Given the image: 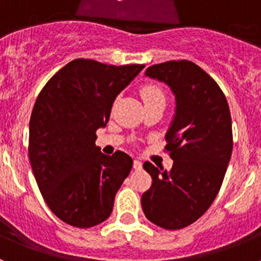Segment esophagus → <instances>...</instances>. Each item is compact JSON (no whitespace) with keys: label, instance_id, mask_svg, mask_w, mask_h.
<instances>
[{"label":"esophagus","instance_id":"34e87169","mask_svg":"<svg viewBox=\"0 0 261 261\" xmlns=\"http://www.w3.org/2000/svg\"><path fill=\"white\" fill-rule=\"evenodd\" d=\"M133 168H135V170H141L142 162H140L138 159H135V161H133Z\"/></svg>","mask_w":261,"mask_h":261}]
</instances>
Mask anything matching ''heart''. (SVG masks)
I'll return each mask as SVG.
<instances>
[{"mask_svg":"<svg viewBox=\"0 0 261 261\" xmlns=\"http://www.w3.org/2000/svg\"><path fill=\"white\" fill-rule=\"evenodd\" d=\"M140 93H141V98L144 99L145 105L154 102V100H165L166 99L162 89L156 86V85H145Z\"/></svg>","mask_w":261,"mask_h":261,"instance_id":"heart-1","label":"heart"}]
</instances>
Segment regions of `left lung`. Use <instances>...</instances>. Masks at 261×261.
<instances>
[{"instance_id":"left-lung-1","label":"left lung","mask_w":261,"mask_h":261,"mask_svg":"<svg viewBox=\"0 0 261 261\" xmlns=\"http://www.w3.org/2000/svg\"><path fill=\"white\" fill-rule=\"evenodd\" d=\"M145 75L165 82L176 100L166 133L170 171L145 162L153 183L141 197L150 222L167 230L183 229L208 211L220 192L232 151L231 116L216 81L192 61L149 66Z\"/></svg>"}]
</instances>
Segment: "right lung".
I'll return each instance as SVG.
<instances>
[{"label":"right lung","instance_id":"add662e5","mask_svg":"<svg viewBox=\"0 0 261 261\" xmlns=\"http://www.w3.org/2000/svg\"><path fill=\"white\" fill-rule=\"evenodd\" d=\"M145 65H106L77 59L60 69L36 99L30 119L29 158L50 211L80 229L110 217L132 158L106 155L96 130L110 120L114 100Z\"/></svg>","mask_w":261,"mask_h":261}]
</instances>
